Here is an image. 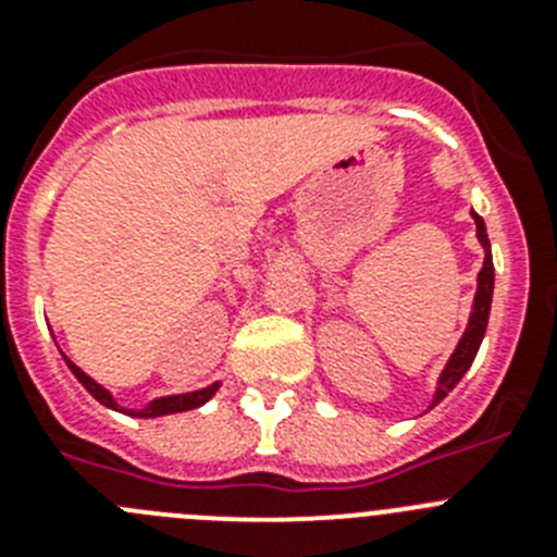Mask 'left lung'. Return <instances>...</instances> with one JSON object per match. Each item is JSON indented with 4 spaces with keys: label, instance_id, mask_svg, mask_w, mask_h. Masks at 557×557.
<instances>
[{
    "label": "left lung",
    "instance_id": "obj_1",
    "mask_svg": "<svg viewBox=\"0 0 557 557\" xmlns=\"http://www.w3.org/2000/svg\"><path fill=\"white\" fill-rule=\"evenodd\" d=\"M474 214V211H471ZM476 223V236H480L482 248H485V264H482L480 275H476V298L474 309H471L469 329L457 343L455 354H451L449 366L441 373V385H437L435 405L441 398H446V393L457 385L462 379V373L469 371V366L474 362L476 351H480V343L485 337V326H488V314H491V298H494V259H491V243H488V231H485V223H482L480 214H474Z\"/></svg>",
    "mask_w": 557,
    "mask_h": 557
}]
</instances>
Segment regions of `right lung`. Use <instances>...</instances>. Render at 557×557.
<instances>
[{"label":"right lung","instance_id":"1","mask_svg":"<svg viewBox=\"0 0 557 557\" xmlns=\"http://www.w3.org/2000/svg\"><path fill=\"white\" fill-rule=\"evenodd\" d=\"M66 362H69V359H66ZM69 368H72V373H75V376L81 379V385L86 387V391L91 393V396H95L97 401H100V405H106V407H113V410H120V407H116V401H113V398H111V393H108V391H102V387L97 385L95 379H91V376H86V373H83L81 368L75 366V362H69ZM214 391H218V385L206 387V391L184 393V396H166V398H156V401H152V405H147L145 410H139V412H131V416H139V418H156V416H170V412H184V410H191V407H200V405H203V401H209V398L214 396Z\"/></svg>","mask_w":557,"mask_h":557}]
</instances>
